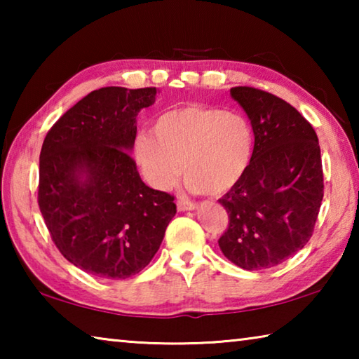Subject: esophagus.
Here are the masks:
<instances>
[{
  "label": "esophagus",
  "instance_id": "esophagus-1",
  "mask_svg": "<svg viewBox=\"0 0 359 359\" xmlns=\"http://www.w3.org/2000/svg\"><path fill=\"white\" fill-rule=\"evenodd\" d=\"M194 209H198L196 203L185 201V199H179V201H177V210L179 212H187V210H194Z\"/></svg>",
  "mask_w": 359,
  "mask_h": 359
}]
</instances>
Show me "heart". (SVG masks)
I'll list each match as a JSON object with an SVG mask.
<instances>
[{
	"label": "heart",
	"mask_w": 359,
	"mask_h": 359,
	"mask_svg": "<svg viewBox=\"0 0 359 359\" xmlns=\"http://www.w3.org/2000/svg\"><path fill=\"white\" fill-rule=\"evenodd\" d=\"M253 151L250 120L198 104L161 114L154 133H139L133 142V156L149 185L168 190L184 172L187 190L210 194L238 185L250 168Z\"/></svg>",
	"instance_id": "heart-1"
}]
</instances>
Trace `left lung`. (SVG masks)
I'll return each instance as SVG.
<instances>
[{
	"label": "left lung",
	"instance_id": "left-lung-1",
	"mask_svg": "<svg viewBox=\"0 0 359 359\" xmlns=\"http://www.w3.org/2000/svg\"><path fill=\"white\" fill-rule=\"evenodd\" d=\"M231 98L244 109L255 131L250 168L218 199L229 226L218 245L245 271L269 269L307 244L323 199V169L317 133L277 96L234 87Z\"/></svg>",
	"mask_w": 359,
	"mask_h": 359
}]
</instances>
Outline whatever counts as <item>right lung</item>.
<instances>
[{
  "mask_svg": "<svg viewBox=\"0 0 359 359\" xmlns=\"http://www.w3.org/2000/svg\"><path fill=\"white\" fill-rule=\"evenodd\" d=\"M158 88L88 93L47 133L38 203L63 257L88 274L121 280L141 272L175 215L171 194L144 184L131 158L137 114Z\"/></svg>",
  "mask_w": 359,
  "mask_h": 359,
  "instance_id": "add662e5",
  "label": "right lung"
}]
</instances>
